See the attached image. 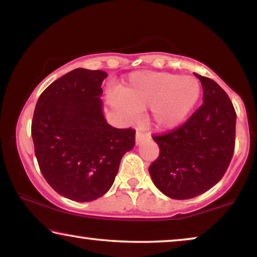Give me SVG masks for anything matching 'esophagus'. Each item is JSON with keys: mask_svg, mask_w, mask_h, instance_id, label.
<instances>
[{"mask_svg": "<svg viewBox=\"0 0 257 257\" xmlns=\"http://www.w3.org/2000/svg\"><path fill=\"white\" fill-rule=\"evenodd\" d=\"M150 137V134H146L143 132L141 129H137V133H136V145H141L143 142L145 141L146 138Z\"/></svg>", "mask_w": 257, "mask_h": 257, "instance_id": "34e87169", "label": "esophagus"}]
</instances>
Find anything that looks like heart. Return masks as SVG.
<instances>
[{
  "label": "heart",
  "mask_w": 257,
  "mask_h": 257,
  "mask_svg": "<svg viewBox=\"0 0 257 257\" xmlns=\"http://www.w3.org/2000/svg\"><path fill=\"white\" fill-rule=\"evenodd\" d=\"M201 95V85L190 76L170 72L138 71L129 76L121 97L112 95L113 106L133 116L150 107L156 128L170 130L184 123Z\"/></svg>",
  "instance_id": "heart-1"
}]
</instances>
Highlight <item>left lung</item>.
I'll list each match as a JSON object with an SVG mask.
<instances>
[{"label":"left lung","mask_w":257,"mask_h":257,"mask_svg":"<svg viewBox=\"0 0 257 257\" xmlns=\"http://www.w3.org/2000/svg\"><path fill=\"white\" fill-rule=\"evenodd\" d=\"M202 82L203 104L172 132L154 136L160 155L149 168L154 185L165 196L189 199L215 186L232 159L236 112L227 93L207 77Z\"/></svg>","instance_id":"obj_1"}]
</instances>
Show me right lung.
I'll return each mask as SVG.
<instances>
[{
  "label": "right lung",
  "instance_id": "add662e5",
  "mask_svg": "<svg viewBox=\"0 0 257 257\" xmlns=\"http://www.w3.org/2000/svg\"><path fill=\"white\" fill-rule=\"evenodd\" d=\"M102 70L78 68L52 82L35 107L32 137L45 180L61 196L90 202L111 188L135 130L112 127L103 113Z\"/></svg>",
  "mask_w": 257,
  "mask_h": 257
}]
</instances>
